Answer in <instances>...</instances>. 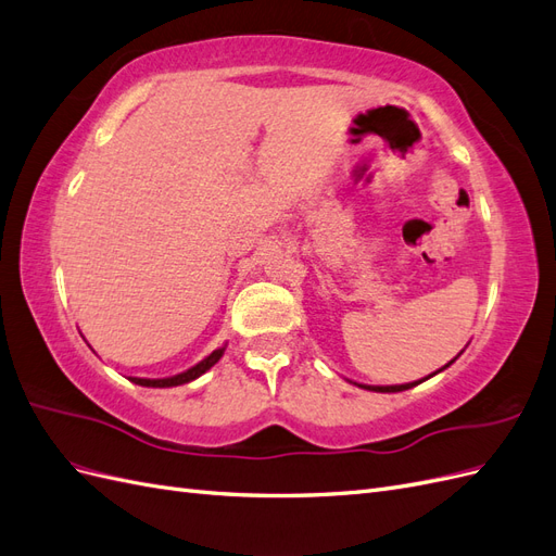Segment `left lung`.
<instances>
[{"mask_svg": "<svg viewBox=\"0 0 556 556\" xmlns=\"http://www.w3.org/2000/svg\"><path fill=\"white\" fill-rule=\"evenodd\" d=\"M454 361H456V358H452L445 368H450ZM445 368H440V370H445ZM440 370H435L433 375H438ZM433 375H428V377H433ZM428 377H426V379H428ZM419 382H424V379H419ZM419 382H409V384H395V387H368V384H358V387H361V389H368V391H379V393H399V391H405V389L417 387Z\"/></svg>", "mask_w": 556, "mask_h": 556, "instance_id": "obj_1", "label": "left lung"}]
</instances>
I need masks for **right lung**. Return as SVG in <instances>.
I'll return each mask as SVG.
<instances>
[{"label":"right lung","mask_w":556,"mask_h":556,"mask_svg":"<svg viewBox=\"0 0 556 556\" xmlns=\"http://www.w3.org/2000/svg\"><path fill=\"white\" fill-rule=\"evenodd\" d=\"M224 352H226V344L224 346H218L216 352H212L207 358H202L198 366H193V368H188L186 372H179V375H174V377H165V379H144V377H130V382H135V384H139V387H153V389H167V387H179V384H188V382H193V379H198L200 375H204L207 372L214 363L224 356Z\"/></svg>","instance_id":"1"}]
</instances>
